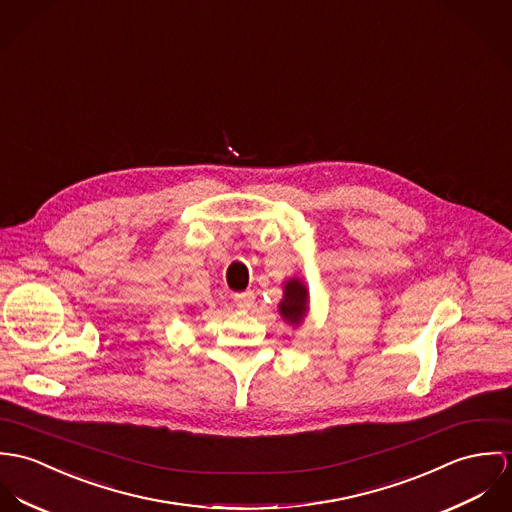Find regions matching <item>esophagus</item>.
<instances>
[{
  "mask_svg": "<svg viewBox=\"0 0 512 512\" xmlns=\"http://www.w3.org/2000/svg\"><path fill=\"white\" fill-rule=\"evenodd\" d=\"M233 302L237 304V308L247 310L253 304V292H239L233 296Z\"/></svg>",
  "mask_w": 512,
  "mask_h": 512,
  "instance_id": "esophagus-1",
  "label": "esophagus"
}]
</instances>
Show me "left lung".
<instances>
[{
  "mask_svg": "<svg viewBox=\"0 0 512 512\" xmlns=\"http://www.w3.org/2000/svg\"><path fill=\"white\" fill-rule=\"evenodd\" d=\"M308 292L306 286L292 279L284 284V298L281 302V316L290 324H300L308 310Z\"/></svg>",
  "mask_w": 512,
  "mask_h": 512,
  "instance_id": "1",
  "label": "left lung"
}]
</instances>
